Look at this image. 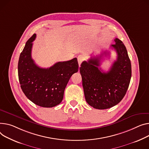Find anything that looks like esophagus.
<instances>
[{
	"label": "esophagus",
	"instance_id": "1",
	"mask_svg": "<svg viewBox=\"0 0 149 149\" xmlns=\"http://www.w3.org/2000/svg\"><path fill=\"white\" fill-rule=\"evenodd\" d=\"M77 59H78V62L79 66H80L81 63H82L83 61H84V57H83V56H81V55H80V56H78Z\"/></svg>",
	"mask_w": 149,
	"mask_h": 149
}]
</instances>
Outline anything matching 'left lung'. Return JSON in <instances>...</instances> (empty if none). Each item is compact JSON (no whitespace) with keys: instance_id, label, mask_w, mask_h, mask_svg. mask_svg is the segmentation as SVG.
I'll return each instance as SVG.
<instances>
[{"instance_id":"left-lung-1","label":"left lung","mask_w":149,"mask_h":149,"mask_svg":"<svg viewBox=\"0 0 149 149\" xmlns=\"http://www.w3.org/2000/svg\"><path fill=\"white\" fill-rule=\"evenodd\" d=\"M114 41L111 47L116 52L117 59L108 72H103L100 68L102 57L108 54L107 52L83 62L80 68L86 101L99 110L110 108L119 103L131 81V63L126 48L119 39L116 38Z\"/></svg>"}]
</instances>
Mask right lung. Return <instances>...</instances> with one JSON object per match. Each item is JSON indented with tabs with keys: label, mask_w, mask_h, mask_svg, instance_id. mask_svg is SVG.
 I'll return each mask as SVG.
<instances>
[{
	"label": "right lung",
	"mask_w": 149,
	"mask_h": 149,
	"mask_svg": "<svg viewBox=\"0 0 149 149\" xmlns=\"http://www.w3.org/2000/svg\"><path fill=\"white\" fill-rule=\"evenodd\" d=\"M36 34L26 43L18 63L21 88L30 101L42 107L50 108L63 100L65 87L72 75L78 71L77 58L58 62L48 68L36 65L32 58V48Z\"/></svg>",
	"instance_id": "obj_1"
}]
</instances>
